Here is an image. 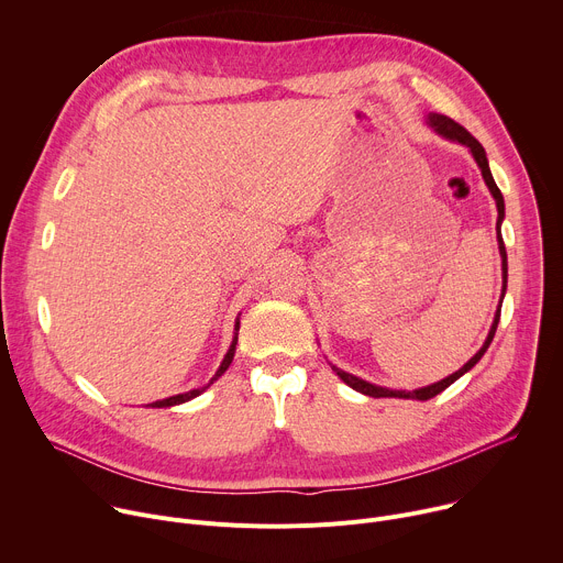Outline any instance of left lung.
I'll return each instance as SVG.
<instances>
[{
    "label": "left lung",
    "instance_id": "1",
    "mask_svg": "<svg viewBox=\"0 0 563 563\" xmlns=\"http://www.w3.org/2000/svg\"><path fill=\"white\" fill-rule=\"evenodd\" d=\"M428 124H430L441 137L452 140V142H459V144H463V146L470 148L472 157L476 159V165H478V169H481V176H484V180H486V185H488V189H490V194H493V198H495V202H497V211H499V218H497V240H499L501 274H504V289H501V302H504L506 287H508V256H506V245H504V238H501V222H504V216H506V205H504V196H501V191H499V187H497V183H495V178H493V174H490L486 148L481 146V142H478L467 129H463L459 122H454V120L448 118V115L430 113V115H428ZM499 316H501V307H499L497 313H495L493 328H490V334H488L484 347H481L459 372H454V374H450L448 378H443V380H439V383H432V385H428V387H419V389H412V391H406V389H389V387H380V385L367 383V380H363V378H358V376H354V374H350V372H343V369H339L336 365H332V369L341 376V380H345L352 389H356V391H361V394H365V396H374V398L387 396V398H417V400H428V398L441 394L445 387H450L456 378H461L465 372H470V369L481 361V356L486 354V350L490 347V343H493V339H495V332H497V325H499Z\"/></svg>",
    "mask_w": 563,
    "mask_h": 563
}]
</instances>
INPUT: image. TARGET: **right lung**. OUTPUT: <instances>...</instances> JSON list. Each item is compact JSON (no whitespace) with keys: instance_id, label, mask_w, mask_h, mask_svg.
Masks as SVG:
<instances>
[{"instance_id":"obj_1","label":"right lung","mask_w":563,"mask_h":563,"mask_svg":"<svg viewBox=\"0 0 563 563\" xmlns=\"http://www.w3.org/2000/svg\"><path fill=\"white\" fill-rule=\"evenodd\" d=\"M238 330H240V320H235V332H233V341H231V345H229V352L224 354V358H222V363H220L218 372L213 374V378H211L205 387H200V389H191V391H185V394H176V396H169V398H163V400H155V404H148V406H151V408H172V406L187 404V400H191V398H196L198 394H202V391H205L213 380H218V378L227 372V367L231 365L233 354H235V343H238Z\"/></svg>"}]
</instances>
